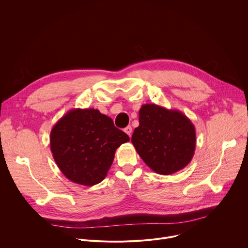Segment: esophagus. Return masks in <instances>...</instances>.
<instances>
[{"mask_svg": "<svg viewBox=\"0 0 248 248\" xmlns=\"http://www.w3.org/2000/svg\"><path fill=\"white\" fill-rule=\"evenodd\" d=\"M124 132H125L128 136H130V135H131V133H132V127H131L130 125L126 126V127L124 128Z\"/></svg>", "mask_w": 248, "mask_h": 248, "instance_id": "obj_1", "label": "esophagus"}]
</instances>
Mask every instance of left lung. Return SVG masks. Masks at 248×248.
<instances>
[{
	"label": "left lung",
	"instance_id": "1",
	"mask_svg": "<svg viewBox=\"0 0 248 248\" xmlns=\"http://www.w3.org/2000/svg\"><path fill=\"white\" fill-rule=\"evenodd\" d=\"M131 142L152 170L169 175L190 163L196 146L195 127L178 110L144 104L139 110V125Z\"/></svg>",
	"mask_w": 248,
	"mask_h": 248
}]
</instances>
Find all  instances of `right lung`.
<instances>
[{"instance_id": "1", "label": "right lung", "mask_w": 248, "mask_h": 248, "mask_svg": "<svg viewBox=\"0 0 248 248\" xmlns=\"http://www.w3.org/2000/svg\"><path fill=\"white\" fill-rule=\"evenodd\" d=\"M129 141L113 120L96 109H73L53 126L50 146L55 162L70 182L85 186L101 183L116 150Z\"/></svg>"}]
</instances>
